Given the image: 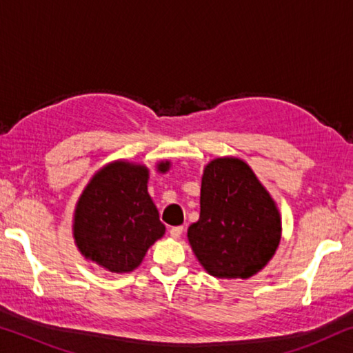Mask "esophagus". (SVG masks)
<instances>
[{
	"label": "esophagus",
	"instance_id": "esophagus-1",
	"mask_svg": "<svg viewBox=\"0 0 353 353\" xmlns=\"http://www.w3.org/2000/svg\"><path fill=\"white\" fill-rule=\"evenodd\" d=\"M183 234V227L182 225H177V227H171L170 229V235L172 236V238H181V235Z\"/></svg>",
	"mask_w": 353,
	"mask_h": 353
}]
</instances>
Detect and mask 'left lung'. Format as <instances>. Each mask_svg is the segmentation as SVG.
Listing matches in <instances>:
<instances>
[{
	"mask_svg": "<svg viewBox=\"0 0 353 353\" xmlns=\"http://www.w3.org/2000/svg\"><path fill=\"white\" fill-rule=\"evenodd\" d=\"M282 236L276 202L250 166L219 157L204 168L201 214L188 241L202 268L218 279H249L272 259Z\"/></svg>",
	"mask_w": 353,
	"mask_h": 353,
	"instance_id": "obj_1",
	"label": "left lung"
}]
</instances>
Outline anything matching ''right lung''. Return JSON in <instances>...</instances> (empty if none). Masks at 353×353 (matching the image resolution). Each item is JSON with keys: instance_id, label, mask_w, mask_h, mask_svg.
<instances>
[{"instance_id": "1", "label": "right lung", "mask_w": 353, "mask_h": 353, "mask_svg": "<svg viewBox=\"0 0 353 353\" xmlns=\"http://www.w3.org/2000/svg\"><path fill=\"white\" fill-rule=\"evenodd\" d=\"M170 162L157 163L159 172ZM145 165L117 160L105 165L83 188L76 204L73 236L85 259L110 272H130L162 238L165 225L148 193Z\"/></svg>"}]
</instances>
